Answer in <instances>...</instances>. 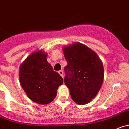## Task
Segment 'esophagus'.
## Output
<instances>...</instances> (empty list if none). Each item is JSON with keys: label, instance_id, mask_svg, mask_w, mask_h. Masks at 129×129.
<instances>
[{"label": "esophagus", "instance_id": "34e87169", "mask_svg": "<svg viewBox=\"0 0 129 129\" xmlns=\"http://www.w3.org/2000/svg\"><path fill=\"white\" fill-rule=\"evenodd\" d=\"M58 73H59V74L60 75H61V77H62V78H63V77H64V73H63V72H62V70H60V71H59Z\"/></svg>", "mask_w": 129, "mask_h": 129}]
</instances>
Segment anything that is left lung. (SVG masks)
<instances>
[{
	"label": "left lung",
	"instance_id": "8db88e82",
	"mask_svg": "<svg viewBox=\"0 0 129 129\" xmlns=\"http://www.w3.org/2000/svg\"><path fill=\"white\" fill-rule=\"evenodd\" d=\"M62 51L68 62L64 67V83L72 99L78 105L89 103L102 86V61L94 51L82 43L64 46Z\"/></svg>",
	"mask_w": 129,
	"mask_h": 129
}]
</instances>
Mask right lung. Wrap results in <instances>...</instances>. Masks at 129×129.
Returning <instances> with one entry per match:
<instances>
[{
	"mask_svg": "<svg viewBox=\"0 0 129 129\" xmlns=\"http://www.w3.org/2000/svg\"><path fill=\"white\" fill-rule=\"evenodd\" d=\"M43 50L30 54L19 67V78L22 88L31 101L47 105L54 99L63 80L53 70Z\"/></svg>",
	"mask_w": 129,
	"mask_h": 129,
	"instance_id": "add662e5",
	"label": "right lung"
}]
</instances>
